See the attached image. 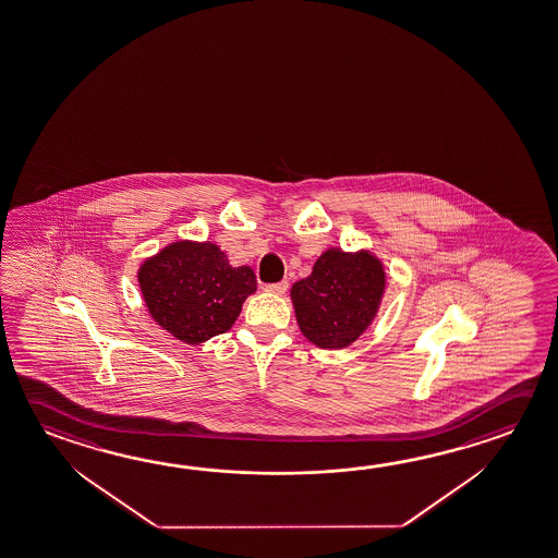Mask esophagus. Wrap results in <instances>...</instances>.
Wrapping results in <instances>:
<instances>
[{"mask_svg":"<svg viewBox=\"0 0 558 558\" xmlns=\"http://www.w3.org/2000/svg\"><path fill=\"white\" fill-rule=\"evenodd\" d=\"M265 290L268 293H275V295H282L288 290V282L282 280V282L278 283H268V286H265Z\"/></svg>","mask_w":558,"mask_h":558,"instance_id":"esophagus-1","label":"esophagus"}]
</instances>
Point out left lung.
I'll use <instances>...</instances> for the list:
<instances>
[{"label": "left lung", "mask_w": 558, "mask_h": 558, "mask_svg": "<svg viewBox=\"0 0 558 558\" xmlns=\"http://www.w3.org/2000/svg\"><path fill=\"white\" fill-rule=\"evenodd\" d=\"M386 292V268L368 248L323 253L312 275L290 290L295 322L307 341L337 351L368 331Z\"/></svg>", "instance_id": "1"}]
</instances>
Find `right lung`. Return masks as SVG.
<instances>
[{"mask_svg":"<svg viewBox=\"0 0 558 558\" xmlns=\"http://www.w3.org/2000/svg\"><path fill=\"white\" fill-rule=\"evenodd\" d=\"M137 280L150 317L187 344L229 331L256 292L253 268L231 265L211 241L170 243L141 263Z\"/></svg>","mask_w":558,"mask_h":558,"instance_id":"right-lung-1","label":"right lung"}]
</instances>
